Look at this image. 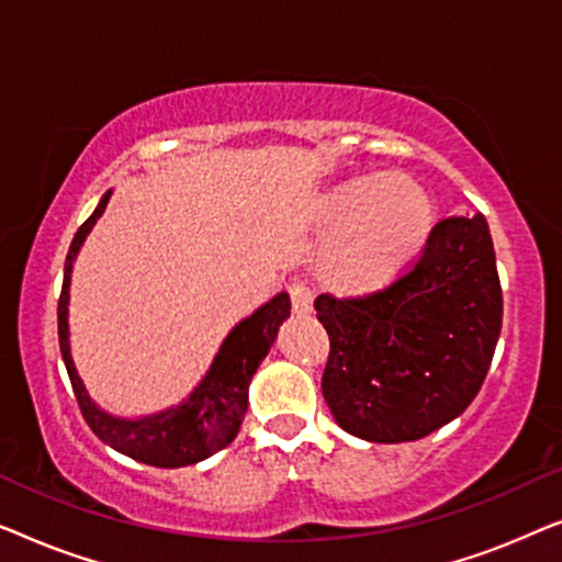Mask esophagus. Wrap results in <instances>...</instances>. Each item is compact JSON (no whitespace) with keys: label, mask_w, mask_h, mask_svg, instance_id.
<instances>
[{"label":"esophagus","mask_w":562,"mask_h":562,"mask_svg":"<svg viewBox=\"0 0 562 562\" xmlns=\"http://www.w3.org/2000/svg\"><path fill=\"white\" fill-rule=\"evenodd\" d=\"M289 296H291V306H294L296 314L312 312V291H310V286H306V283L291 281L289 283Z\"/></svg>","instance_id":"esophagus-1"}]
</instances>
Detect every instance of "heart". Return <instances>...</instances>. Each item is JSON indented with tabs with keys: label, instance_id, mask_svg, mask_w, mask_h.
<instances>
[{
	"label": "heart",
	"instance_id": "heart-1",
	"mask_svg": "<svg viewBox=\"0 0 562 562\" xmlns=\"http://www.w3.org/2000/svg\"><path fill=\"white\" fill-rule=\"evenodd\" d=\"M325 222L340 227L325 256L327 279L342 289H371L425 248L432 202L404 176H366L329 194Z\"/></svg>",
	"mask_w": 562,
	"mask_h": 562
}]
</instances>
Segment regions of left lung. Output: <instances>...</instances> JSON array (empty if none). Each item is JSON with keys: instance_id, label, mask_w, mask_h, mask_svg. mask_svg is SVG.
<instances>
[{"instance_id": "left-lung-1", "label": "left lung", "mask_w": 562, "mask_h": 562, "mask_svg": "<svg viewBox=\"0 0 562 562\" xmlns=\"http://www.w3.org/2000/svg\"><path fill=\"white\" fill-rule=\"evenodd\" d=\"M329 335L322 394L337 425L368 442H412L460 417L502 333L488 222L440 220L409 271L366 296L319 294Z\"/></svg>"}]
</instances>
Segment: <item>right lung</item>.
Segmentation results:
<instances>
[{"label": "right lung", "mask_w": 562, "mask_h": 562, "mask_svg": "<svg viewBox=\"0 0 562 562\" xmlns=\"http://www.w3.org/2000/svg\"><path fill=\"white\" fill-rule=\"evenodd\" d=\"M112 191L99 199L97 210L74 235L64 266V289L58 299V342L64 356L68 379H71L76 402L99 440L110 445L122 456L137 460V463L156 468H183L194 465L199 460L214 456L235 440L237 429L248 412V386L256 375L260 360L268 356L271 345L279 335L281 322L291 314V302L286 291L276 294L250 317L229 329L220 352L214 356L210 371L199 386L191 391L187 402L171 409H164L148 417L125 419L112 417L91 402L83 381L76 373L71 358V342H68V286H71L74 260L79 256L83 240L102 217L110 202Z\"/></svg>", "instance_id": "1"}]
</instances>
